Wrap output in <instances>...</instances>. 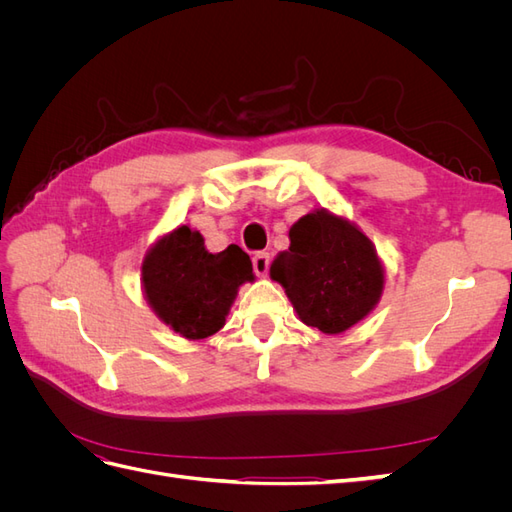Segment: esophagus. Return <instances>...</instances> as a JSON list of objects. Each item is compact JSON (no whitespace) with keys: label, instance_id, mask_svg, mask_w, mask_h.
Segmentation results:
<instances>
[{"label":"esophagus","instance_id":"1","mask_svg":"<svg viewBox=\"0 0 512 512\" xmlns=\"http://www.w3.org/2000/svg\"><path fill=\"white\" fill-rule=\"evenodd\" d=\"M252 265H254V271L258 277H265L269 273V265H271V256L267 252H258L254 258H252Z\"/></svg>","mask_w":512,"mask_h":512}]
</instances>
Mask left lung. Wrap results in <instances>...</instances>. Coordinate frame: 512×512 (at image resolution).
Listing matches in <instances>:
<instances>
[{"label":"left lung","mask_w":512,"mask_h":512,"mask_svg":"<svg viewBox=\"0 0 512 512\" xmlns=\"http://www.w3.org/2000/svg\"><path fill=\"white\" fill-rule=\"evenodd\" d=\"M288 237L290 247L275 256L269 273L301 322L339 335L369 316L382 297L384 265L359 226L314 209L292 224Z\"/></svg>","instance_id":"8db88e82"}]
</instances>
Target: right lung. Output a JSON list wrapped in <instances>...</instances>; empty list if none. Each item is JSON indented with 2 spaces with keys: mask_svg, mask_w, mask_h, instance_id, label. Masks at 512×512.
<instances>
[{
  "mask_svg": "<svg viewBox=\"0 0 512 512\" xmlns=\"http://www.w3.org/2000/svg\"><path fill=\"white\" fill-rule=\"evenodd\" d=\"M252 260L239 245L211 254L190 226H177L149 247L141 284L156 316L185 339L218 333L239 286L254 282Z\"/></svg>",
  "mask_w": 512,
  "mask_h": 512,
  "instance_id": "right-lung-1",
  "label": "right lung"
}]
</instances>
